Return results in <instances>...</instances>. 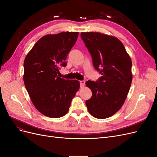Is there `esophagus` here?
Masks as SVG:
<instances>
[{"label": "esophagus", "mask_w": 157, "mask_h": 157, "mask_svg": "<svg viewBox=\"0 0 157 157\" xmlns=\"http://www.w3.org/2000/svg\"><path fill=\"white\" fill-rule=\"evenodd\" d=\"M80 87L83 88L84 86V85H85V81H84V80H80Z\"/></svg>", "instance_id": "34e87169"}]
</instances>
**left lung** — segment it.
<instances>
[{"label": "left lung", "instance_id": "obj_1", "mask_svg": "<svg viewBox=\"0 0 157 157\" xmlns=\"http://www.w3.org/2000/svg\"><path fill=\"white\" fill-rule=\"evenodd\" d=\"M81 39L91 54L94 68L101 77L88 80L92 98L86 101L90 115L103 119L113 116L124 104L132 80V61L117 38L97 32H82Z\"/></svg>", "mask_w": 157, "mask_h": 157}]
</instances>
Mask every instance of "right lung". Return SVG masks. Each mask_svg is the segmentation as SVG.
Returning <instances> with one entry per match:
<instances>
[{
	"label": "right lung",
	"instance_id": "add662e5",
	"mask_svg": "<svg viewBox=\"0 0 157 157\" xmlns=\"http://www.w3.org/2000/svg\"><path fill=\"white\" fill-rule=\"evenodd\" d=\"M78 36V32H62L42 36L26 56L23 81L36 109L44 115L59 118L67 113L80 88L77 80L59 77V67Z\"/></svg>",
	"mask_w": 157,
	"mask_h": 157
}]
</instances>
